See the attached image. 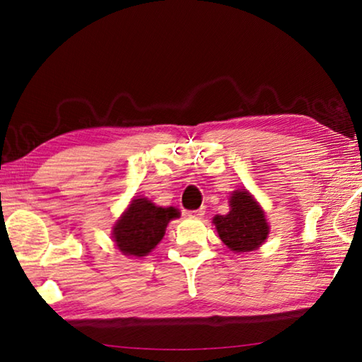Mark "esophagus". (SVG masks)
<instances>
[{"instance_id":"esophagus-1","label":"esophagus","mask_w":362,"mask_h":362,"mask_svg":"<svg viewBox=\"0 0 362 362\" xmlns=\"http://www.w3.org/2000/svg\"><path fill=\"white\" fill-rule=\"evenodd\" d=\"M189 218H194V219H201V218H204V214H205V209H199V210H191V211H188L187 213Z\"/></svg>"}]
</instances>
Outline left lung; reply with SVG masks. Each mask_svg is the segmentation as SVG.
<instances>
[{
  "label": "left lung",
  "mask_w": 362,
  "mask_h": 362,
  "mask_svg": "<svg viewBox=\"0 0 362 362\" xmlns=\"http://www.w3.org/2000/svg\"><path fill=\"white\" fill-rule=\"evenodd\" d=\"M228 202L230 211L213 218L222 243L236 253L257 250L269 235L263 209L247 189L233 191Z\"/></svg>",
  "instance_id": "left-lung-1"
}]
</instances>
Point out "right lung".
I'll use <instances>...</instances> for the list:
<instances>
[{
	"mask_svg": "<svg viewBox=\"0 0 362 362\" xmlns=\"http://www.w3.org/2000/svg\"><path fill=\"white\" fill-rule=\"evenodd\" d=\"M174 206H157L146 197L134 199L113 227L112 238L122 255L146 257L165 236L169 221L179 218Z\"/></svg>",
	"mask_w": 362,
	"mask_h": 362,
	"instance_id": "1",
	"label": "right lung"
}]
</instances>
